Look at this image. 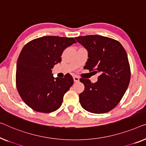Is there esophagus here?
<instances>
[{"label": "esophagus", "mask_w": 146, "mask_h": 146, "mask_svg": "<svg viewBox=\"0 0 146 146\" xmlns=\"http://www.w3.org/2000/svg\"><path fill=\"white\" fill-rule=\"evenodd\" d=\"M73 80H74V82H79V77H77V76H73Z\"/></svg>", "instance_id": "1"}]
</instances>
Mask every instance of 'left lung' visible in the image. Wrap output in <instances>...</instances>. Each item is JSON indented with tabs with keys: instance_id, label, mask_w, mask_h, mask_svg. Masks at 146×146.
<instances>
[{
	"instance_id": "left-lung-1",
	"label": "left lung",
	"mask_w": 146,
	"mask_h": 146,
	"mask_svg": "<svg viewBox=\"0 0 146 146\" xmlns=\"http://www.w3.org/2000/svg\"><path fill=\"white\" fill-rule=\"evenodd\" d=\"M75 39L88 51L86 68L99 73L94 83L80 79L85 85L79 94L81 105L92 113L109 112L120 102L130 83V67L126 50L118 41L108 37L89 35Z\"/></svg>"
}]
</instances>
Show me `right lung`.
Returning a JSON list of instances; mask_svg holds the SVG:
<instances>
[{
	"instance_id": "1",
	"label": "right lung",
	"mask_w": 146,
	"mask_h": 146,
	"mask_svg": "<svg viewBox=\"0 0 146 146\" xmlns=\"http://www.w3.org/2000/svg\"><path fill=\"white\" fill-rule=\"evenodd\" d=\"M75 43L73 38L48 36L23 47L16 64V84L22 99L33 110L50 113L61 106L73 79L69 73L55 79L52 69L61 61L63 50Z\"/></svg>"
}]
</instances>
